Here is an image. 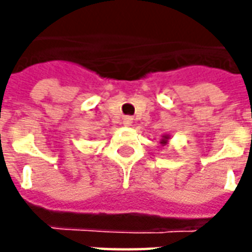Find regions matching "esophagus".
Wrapping results in <instances>:
<instances>
[{
  "mask_svg": "<svg viewBox=\"0 0 252 252\" xmlns=\"http://www.w3.org/2000/svg\"><path fill=\"white\" fill-rule=\"evenodd\" d=\"M132 123H133V119H132L131 116H126V117L123 119V124H124V126H131Z\"/></svg>",
  "mask_w": 252,
  "mask_h": 252,
  "instance_id": "34e87169",
  "label": "esophagus"
}]
</instances>
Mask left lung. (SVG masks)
Returning <instances> with one entry per match:
<instances>
[{
    "instance_id": "8db88e82",
    "label": "left lung",
    "mask_w": 252,
    "mask_h": 252,
    "mask_svg": "<svg viewBox=\"0 0 252 252\" xmlns=\"http://www.w3.org/2000/svg\"><path fill=\"white\" fill-rule=\"evenodd\" d=\"M169 139H170L169 135H163V136H162V139H160V144H162V146H166V144H167V142H169Z\"/></svg>"
}]
</instances>
